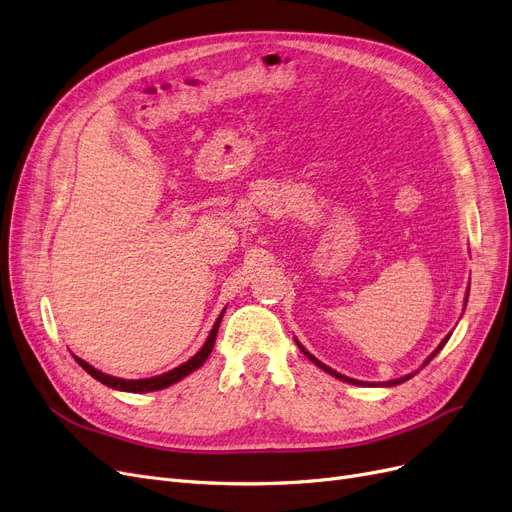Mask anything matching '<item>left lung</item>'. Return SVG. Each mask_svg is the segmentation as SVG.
Returning a JSON list of instances; mask_svg holds the SVG:
<instances>
[{
	"label": "left lung",
	"instance_id": "left-lung-1",
	"mask_svg": "<svg viewBox=\"0 0 512 512\" xmlns=\"http://www.w3.org/2000/svg\"><path fill=\"white\" fill-rule=\"evenodd\" d=\"M466 299H468V291H466ZM449 337H451V335H447V337L443 339V342H441V344L437 346V350H434V352H432V354H430V356L426 358V361H424V365H422V367H426V365H428V363L432 361V358H434V356H437V354H439V352L443 350V346H445V344L449 342ZM295 342H297V339H295ZM297 346H299V350H301V352H304V354H306V356L310 358V361H312V363H314L316 367H320V369H323V371H327L329 375H335V377H337V380H342V382H348V384H354V386H375V384H369V382H358V380H352V377H346V375H342V373H337V371H333V369H331V367H327L325 363H320V361H318V358H316V356H312V354H310V352H308V350H306L304 346H301L299 342H297ZM409 377H413V373H409V375H403V377H399V380H390V382H382V384H377V386H396V384H403V382H407V380H409Z\"/></svg>",
	"mask_w": 512,
	"mask_h": 512
}]
</instances>
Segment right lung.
I'll use <instances>...</instances> for the list:
<instances>
[{
  "label": "right lung",
  "instance_id": "add662e5",
  "mask_svg": "<svg viewBox=\"0 0 512 512\" xmlns=\"http://www.w3.org/2000/svg\"><path fill=\"white\" fill-rule=\"evenodd\" d=\"M223 312H225V310H223ZM223 312H221L219 318L215 320V325H213L211 333H208L204 346H202L192 358H189V361H185L183 365H179V367H175V369H170V371H166V373H162V375L147 377V380H122V377H113V375H107V373H103V371H99V369H94L92 365H88L86 361H82V358H78V356H75V361H78L80 367H82L84 371H88V373L94 377V380H99L101 384H105V386H109V388H113V390L137 392V394H139V392L162 390V388H168V386L177 384L179 380H183L185 375H189V373L200 369V367L204 365L208 354L213 352V346H215V339H217V331H219V323H221V318H223Z\"/></svg>",
  "mask_w": 512,
  "mask_h": 512
}]
</instances>
